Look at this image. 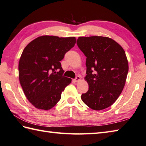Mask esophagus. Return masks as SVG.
<instances>
[{"label": "esophagus", "mask_w": 146, "mask_h": 146, "mask_svg": "<svg viewBox=\"0 0 146 146\" xmlns=\"http://www.w3.org/2000/svg\"><path fill=\"white\" fill-rule=\"evenodd\" d=\"M81 77H80L79 76H76V77L75 79H74V82H79V81H81Z\"/></svg>", "instance_id": "34e87169"}]
</instances>
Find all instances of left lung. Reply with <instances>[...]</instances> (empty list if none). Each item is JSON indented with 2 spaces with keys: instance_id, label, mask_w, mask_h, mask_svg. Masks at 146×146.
Instances as JSON below:
<instances>
[{
  "instance_id": "obj_1",
  "label": "left lung",
  "mask_w": 146,
  "mask_h": 146,
  "mask_svg": "<svg viewBox=\"0 0 146 146\" xmlns=\"http://www.w3.org/2000/svg\"><path fill=\"white\" fill-rule=\"evenodd\" d=\"M77 44L86 56L84 79L89 90L81 95L82 102L94 110L108 108L118 99L125 84L129 71L125 52L108 37L81 36Z\"/></svg>"
}]
</instances>
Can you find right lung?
Wrapping results in <instances>:
<instances>
[{
  "mask_svg": "<svg viewBox=\"0 0 146 146\" xmlns=\"http://www.w3.org/2000/svg\"><path fill=\"white\" fill-rule=\"evenodd\" d=\"M75 37L41 36L26 46L19 62V79L25 96L35 108H53L71 82L64 77L60 61L75 45Z\"/></svg>",
  "mask_w": 146,
  "mask_h": 146,
  "instance_id": "right-lung-1",
  "label": "right lung"
}]
</instances>
